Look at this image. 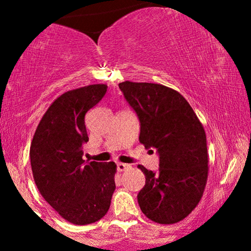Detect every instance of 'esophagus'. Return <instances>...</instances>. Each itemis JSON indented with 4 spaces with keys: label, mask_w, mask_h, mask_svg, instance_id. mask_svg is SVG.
Masks as SVG:
<instances>
[{
    "label": "esophagus",
    "mask_w": 251,
    "mask_h": 251,
    "mask_svg": "<svg viewBox=\"0 0 251 251\" xmlns=\"http://www.w3.org/2000/svg\"><path fill=\"white\" fill-rule=\"evenodd\" d=\"M129 168H131V166H129V164H124V163L117 164V169L119 170V171H125V170H127Z\"/></svg>",
    "instance_id": "34e87169"
}]
</instances>
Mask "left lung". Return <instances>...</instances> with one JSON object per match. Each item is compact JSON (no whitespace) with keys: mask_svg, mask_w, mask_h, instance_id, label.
Returning a JSON list of instances; mask_svg holds the SVG:
<instances>
[{"mask_svg":"<svg viewBox=\"0 0 251 251\" xmlns=\"http://www.w3.org/2000/svg\"><path fill=\"white\" fill-rule=\"evenodd\" d=\"M119 88L139 119V142L146 149L157 150L159 155L157 172L138 166L146 179L138 194L140 209L157 223H177L197 206L208 180L203 125L175 89L131 81L120 82Z\"/></svg>","mask_w":251,"mask_h":251,"instance_id":"left-lung-1","label":"left lung"}]
</instances>
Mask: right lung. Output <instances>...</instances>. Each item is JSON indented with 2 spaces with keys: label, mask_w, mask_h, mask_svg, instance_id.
Here are the masks:
<instances>
[{
  "label": "right lung",
  "mask_w": 251,
  "mask_h": 251,
  "mask_svg": "<svg viewBox=\"0 0 251 251\" xmlns=\"http://www.w3.org/2000/svg\"><path fill=\"white\" fill-rule=\"evenodd\" d=\"M107 91L89 85L68 91L50 106L34 134L30 165L40 194L57 214L76 226L101 220L116 190L113 162H85V116Z\"/></svg>",
  "instance_id": "obj_1"
}]
</instances>
